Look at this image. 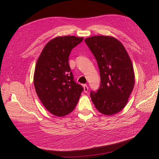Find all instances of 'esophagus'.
Listing matches in <instances>:
<instances>
[{"instance_id": "obj_1", "label": "esophagus", "mask_w": 159, "mask_h": 159, "mask_svg": "<svg viewBox=\"0 0 159 159\" xmlns=\"http://www.w3.org/2000/svg\"><path fill=\"white\" fill-rule=\"evenodd\" d=\"M83 87H84V92H88V85H86V84H84V85H83Z\"/></svg>"}]
</instances>
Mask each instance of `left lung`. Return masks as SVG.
<instances>
[{
    "label": "left lung",
    "instance_id": "left-lung-1",
    "mask_svg": "<svg viewBox=\"0 0 159 159\" xmlns=\"http://www.w3.org/2000/svg\"><path fill=\"white\" fill-rule=\"evenodd\" d=\"M97 60L101 85L91 91V101L100 113H117L125 107L134 85L131 58L122 43L111 36H93L85 39Z\"/></svg>",
    "mask_w": 159,
    "mask_h": 159
}]
</instances>
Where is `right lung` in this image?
Returning a JSON list of instances; mask_svg holds the SVG:
<instances>
[{
  "label": "right lung",
  "instance_id": "add662e5",
  "mask_svg": "<svg viewBox=\"0 0 159 159\" xmlns=\"http://www.w3.org/2000/svg\"><path fill=\"white\" fill-rule=\"evenodd\" d=\"M83 40L74 36L55 37L37 60L33 80L36 92L45 108L56 116L70 113L84 89L75 83L68 64L71 50Z\"/></svg>",
  "mask_w": 159,
  "mask_h": 159
}]
</instances>
